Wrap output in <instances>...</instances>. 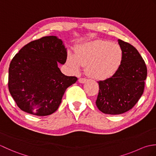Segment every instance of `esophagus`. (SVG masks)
Listing matches in <instances>:
<instances>
[{"mask_svg":"<svg viewBox=\"0 0 156 156\" xmlns=\"http://www.w3.org/2000/svg\"><path fill=\"white\" fill-rule=\"evenodd\" d=\"M78 82H80V83H81V84H83V83H84V82H86V79L85 78H79Z\"/></svg>","mask_w":156,"mask_h":156,"instance_id":"34e87169","label":"esophagus"}]
</instances>
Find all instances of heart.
I'll return each mask as SVG.
<instances>
[{
	"mask_svg": "<svg viewBox=\"0 0 156 156\" xmlns=\"http://www.w3.org/2000/svg\"><path fill=\"white\" fill-rule=\"evenodd\" d=\"M122 58L117 44L103 40H94L77 45L74 55L68 54L66 63L73 72H80L87 66L89 77L98 80L110 78L117 72Z\"/></svg>",
	"mask_w": 156,
	"mask_h": 156,
	"instance_id": "obj_1",
	"label": "heart"
}]
</instances>
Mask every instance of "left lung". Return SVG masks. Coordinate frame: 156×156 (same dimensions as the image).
<instances>
[{"label": "left lung", "mask_w": 156, "mask_h": 156, "mask_svg": "<svg viewBox=\"0 0 156 156\" xmlns=\"http://www.w3.org/2000/svg\"><path fill=\"white\" fill-rule=\"evenodd\" d=\"M122 49L121 65L112 77L98 82L99 92L96 101L105 114L120 115L133 108L143 94L147 67L137 49L118 39Z\"/></svg>", "instance_id": "left-lung-1"}]
</instances>
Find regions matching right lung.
<instances>
[{"instance_id": "1", "label": "right lung", "mask_w": 156, "mask_h": 156, "mask_svg": "<svg viewBox=\"0 0 156 156\" xmlns=\"http://www.w3.org/2000/svg\"><path fill=\"white\" fill-rule=\"evenodd\" d=\"M67 48L57 36L29 43L12 58L9 69V89L22 111L47 116L58 108L66 89L78 78L62 74Z\"/></svg>"}]
</instances>
